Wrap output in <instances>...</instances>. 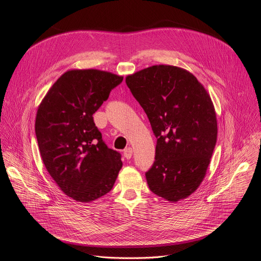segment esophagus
Here are the masks:
<instances>
[{
    "instance_id": "1",
    "label": "esophagus",
    "mask_w": 261,
    "mask_h": 261,
    "mask_svg": "<svg viewBox=\"0 0 261 261\" xmlns=\"http://www.w3.org/2000/svg\"><path fill=\"white\" fill-rule=\"evenodd\" d=\"M132 148L131 147H126L124 150V157L126 159H130L132 157Z\"/></svg>"
}]
</instances>
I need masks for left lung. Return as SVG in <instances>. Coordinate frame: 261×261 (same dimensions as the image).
<instances>
[{"mask_svg":"<svg viewBox=\"0 0 261 261\" xmlns=\"http://www.w3.org/2000/svg\"><path fill=\"white\" fill-rule=\"evenodd\" d=\"M157 138L155 162L145 173L150 190L176 202L203 180L217 141L216 110L210 94L180 67L155 65L126 76Z\"/></svg>","mask_w":261,"mask_h":261,"instance_id":"8db88e82","label":"left lung"}]
</instances>
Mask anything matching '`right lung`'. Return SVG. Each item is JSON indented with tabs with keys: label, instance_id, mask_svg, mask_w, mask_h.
I'll return each mask as SVG.
<instances>
[{
	"label": "right lung",
	"instance_id": "1",
	"mask_svg": "<svg viewBox=\"0 0 261 261\" xmlns=\"http://www.w3.org/2000/svg\"><path fill=\"white\" fill-rule=\"evenodd\" d=\"M123 76L98 69L66 71L37 109L35 132L43 164L58 187L77 202L113 189L123 163L108 148L93 115Z\"/></svg>",
	"mask_w": 261,
	"mask_h": 261
}]
</instances>
